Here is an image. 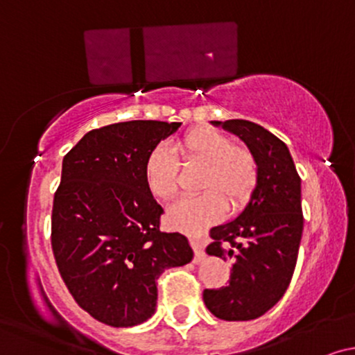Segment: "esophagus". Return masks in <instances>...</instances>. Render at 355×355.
Wrapping results in <instances>:
<instances>
[{
    "mask_svg": "<svg viewBox=\"0 0 355 355\" xmlns=\"http://www.w3.org/2000/svg\"><path fill=\"white\" fill-rule=\"evenodd\" d=\"M190 245H191V248H193V252H195V262H202L203 257H205V252H203L202 242H198V240L191 239L190 240Z\"/></svg>",
    "mask_w": 355,
    "mask_h": 355,
    "instance_id": "1",
    "label": "esophagus"
}]
</instances>
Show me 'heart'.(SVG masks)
<instances>
[{
	"mask_svg": "<svg viewBox=\"0 0 355 355\" xmlns=\"http://www.w3.org/2000/svg\"><path fill=\"white\" fill-rule=\"evenodd\" d=\"M187 162L202 164L197 189L202 193L183 198L166 214V223L185 234H200L225 215L227 207H239L250 197L257 183V165L252 153L214 128H197L175 144ZM145 182L150 193L172 200L178 191V162L173 150L158 145L145 162Z\"/></svg>",
	"mask_w": 355,
	"mask_h": 355,
	"instance_id": "b5f03b06",
	"label": "heart"
}]
</instances>
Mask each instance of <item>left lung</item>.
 I'll use <instances>...</instances> for the list:
<instances>
[{
  "instance_id": "left-lung-1",
  "label": "left lung",
  "mask_w": 355,
  "mask_h": 355,
  "mask_svg": "<svg viewBox=\"0 0 355 355\" xmlns=\"http://www.w3.org/2000/svg\"><path fill=\"white\" fill-rule=\"evenodd\" d=\"M237 135L257 165V183L235 218L210 230L207 254L232 259L230 282L205 288L203 302L222 320H252L282 299L291 284L304 230L302 193L287 145L247 120L211 121Z\"/></svg>"
}]
</instances>
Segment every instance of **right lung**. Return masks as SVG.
I'll use <instances>...</instances> for the list:
<instances>
[{
	"label": "right lung",
	"mask_w": 355,
	"mask_h": 355,
	"mask_svg": "<svg viewBox=\"0 0 355 355\" xmlns=\"http://www.w3.org/2000/svg\"><path fill=\"white\" fill-rule=\"evenodd\" d=\"M180 125L113 123L88 132L63 158L53 202V254L76 304L112 327L148 320L162 272L193 259L187 237L160 232L164 209L145 182L150 152Z\"/></svg>",
	"instance_id": "1"
}]
</instances>
